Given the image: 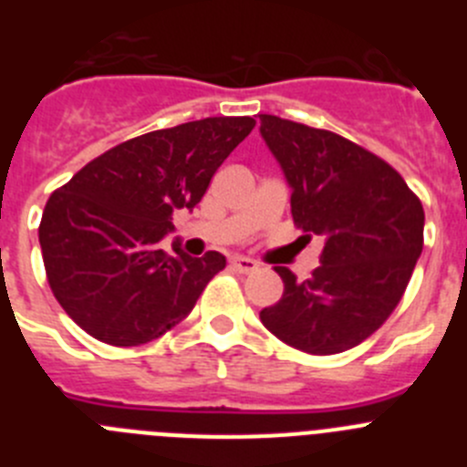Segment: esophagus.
Returning <instances> with one entry per match:
<instances>
[{
  "mask_svg": "<svg viewBox=\"0 0 467 467\" xmlns=\"http://www.w3.org/2000/svg\"><path fill=\"white\" fill-rule=\"evenodd\" d=\"M231 269L238 271V274H253V271L259 269V262L250 257H243V254H236V257H231Z\"/></svg>",
  "mask_w": 467,
  "mask_h": 467,
  "instance_id": "obj_1",
  "label": "esophagus"
}]
</instances>
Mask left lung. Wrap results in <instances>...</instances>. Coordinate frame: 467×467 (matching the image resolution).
Returning a JSON list of instances; mask_svg holds the SVG:
<instances>
[{"mask_svg":"<svg viewBox=\"0 0 467 467\" xmlns=\"http://www.w3.org/2000/svg\"><path fill=\"white\" fill-rule=\"evenodd\" d=\"M259 135L290 187L292 217L325 241L308 280L285 266L264 327L292 348L332 356L362 344L402 299L423 250V205L398 171L329 130L259 114Z\"/></svg>","mask_w":467,"mask_h":467,"instance_id":"1","label":"left lung"}]
</instances>
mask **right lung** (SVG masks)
<instances>
[{
    "instance_id": "right-lung-1",
    "label": "right lung",
    "mask_w": 467,
    "mask_h": 467,
    "mask_svg": "<svg viewBox=\"0 0 467 467\" xmlns=\"http://www.w3.org/2000/svg\"><path fill=\"white\" fill-rule=\"evenodd\" d=\"M254 119L210 117L117 144L51 193L39 226L48 285L74 323L111 346L159 339L192 313L222 253H163Z\"/></svg>"
}]
</instances>
